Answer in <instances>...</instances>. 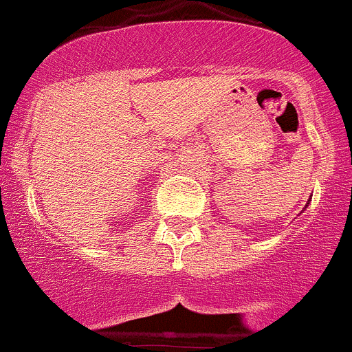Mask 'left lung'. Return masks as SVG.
<instances>
[{"mask_svg":"<svg viewBox=\"0 0 352 352\" xmlns=\"http://www.w3.org/2000/svg\"><path fill=\"white\" fill-rule=\"evenodd\" d=\"M309 201H311V199H309ZM309 201H307V205H309ZM307 205H305V206H307Z\"/></svg>","mask_w":352,"mask_h":352,"instance_id":"8db88e82","label":"left lung"}]
</instances>
